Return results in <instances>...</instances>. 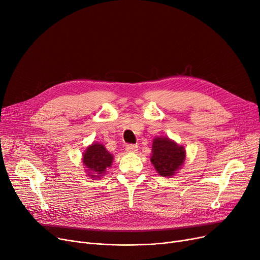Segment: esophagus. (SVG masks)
Masks as SVG:
<instances>
[{
  "label": "esophagus",
  "instance_id": "1",
  "mask_svg": "<svg viewBox=\"0 0 260 260\" xmlns=\"http://www.w3.org/2000/svg\"><path fill=\"white\" fill-rule=\"evenodd\" d=\"M125 151H126L127 153H136V152L138 151V146H137V145H134V144H129V145L126 146Z\"/></svg>",
  "mask_w": 260,
  "mask_h": 260
}]
</instances>
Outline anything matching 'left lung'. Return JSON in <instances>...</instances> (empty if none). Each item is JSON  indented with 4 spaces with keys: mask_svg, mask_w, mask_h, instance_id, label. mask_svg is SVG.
<instances>
[{
    "mask_svg": "<svg viewBox=\"0 0 260 260\" xmlns=\"http://www.w3.org/2000/svg\"><path fill=\"white\" fill-rule=\"evenodd\" d=\"M186 157L184 146L169 137L157 136L153 139L151 162L162 177H173L182 168Z\"/></svg>",
    "mask_w": 260,
    "mask_h": 260,
    "instance_id": "8db88e82",
    "label": "left lung"
}]
</instances>
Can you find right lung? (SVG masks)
Wrapping results in <instances>:
<instances>
[{"label":"right lung","instance_id":"obj_1","mask_svg":"<svg viewBox=\"0 0 260 260\" xmlns=\"http://www.w3.org/2000/svg\"><path fill=\"white\" fill-rule=\"evenodd\" d=\"M113 154L109 153L102 143L93 142L87 146L82 155L84 170L89 178L100 179L105 175L106 170L112 167Z\"/></svg>","mask_w":260,"mask_h":260}]
</instances>
